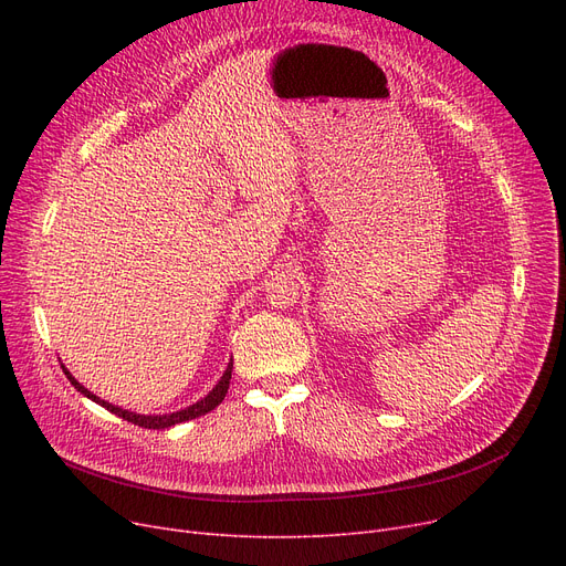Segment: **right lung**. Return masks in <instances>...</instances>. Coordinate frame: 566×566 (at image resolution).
I'll return each mask as SVG.
<instances>
[{
    "instance_id": "obj_1",
    "label": "right lung",
    "mask_w": 566,
    "mask_h": 566,
    "mask_svg": "<svg viewBox=\"0 0 566 566\" xmlns=\"http://www.w3.org/2000/svg\"><path fill=\"white\" fill-rule=\"evenodd\" d=\"M62 369H64L66 378L71 380V385H73V388H75L80 395H84L86 399L96 401V403L103 406L105 410L118 415V418H122V420H128V422H133V424H137V427H144V429H169V427H174V424H181V422H188V420L199 418V415L211 412L216 406L222 403V399H224V395H227V390H229L233 360H229L224 374H222L220 380L216 382V388H213L211 392H208L203 399H199L197 403H192V406H188V408H181V410H176V412H165V415H139V412L126 410V408H122V406H114V403H109V401L96 397L92 390H86L80 380H75V376L66 369L64 363H62Z\"/></svg>"
}]
</instances>
